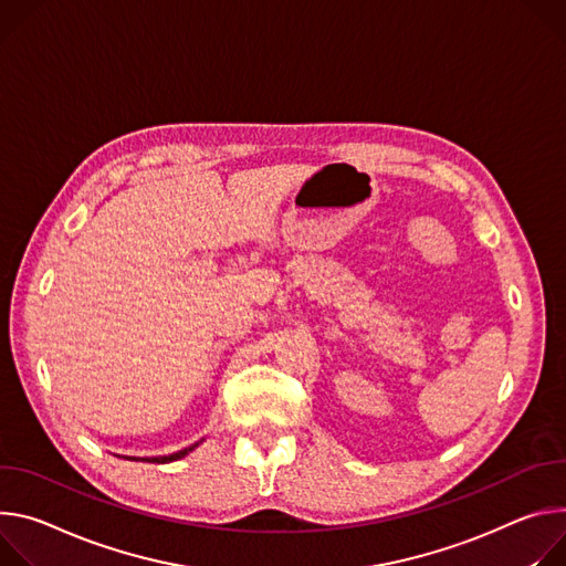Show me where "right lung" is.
I'll use <instances>...</instances> for the list:
<instances>
[{"label":"right lung","mask_w":566,"mask_h":566,"mask_svg":"<svg viewBox=\"0 0 566 566\" xmlns=\"http://www.w3.org/2000/svg\"><path fill=\"white\" fill-rule=\"evenodd\" d=\"M196 448H198V443H196V446H191V448L181 450V452H175V454H170V457H155V459H144V461H148V463H170V461H177V459L186 457L188 452H193ZM130 461H137V459H130Z\"/></svg>","instance_id":"right-lung-1"}]
</instances>
